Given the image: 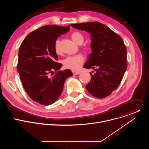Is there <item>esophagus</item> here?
I'll use <instances>...</instances> for the list:
<instances>
[{
  "label": "esophagus",
  "mask_w": 149,
  "mask_h": 149,
  "mask_svg": "<svg viewBox=\"0 0 149 149\" xmlns=\"http://www.w3.org/2000/svg\"><path fill=\"white\" fill-rule=\"evenodd\" d=\"M72 72H73V74H74V75H78V74H79L81 73V72H79V71H72Z\"/></svg>",
  "instance_id": "34e87169"
}]
</instances>
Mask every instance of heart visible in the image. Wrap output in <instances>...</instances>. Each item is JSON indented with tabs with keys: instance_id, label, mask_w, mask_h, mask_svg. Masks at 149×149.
<instances>
[{
	"instance_id": "obj_1",
	"label": "heart",
	"mask_w": 149,
	"mask_h": 149,
	"mask_svg": "<svg viewBox=\"0 0 149 149\" xmlns=\"http://www.w3.org/2000/svg\"><path fill=\"white\" fill-rule=\"evenodd\" d=\"M71 38L77 44L81 45L84 41V36L83 34L78 31H75L72 33ZM59 41L57 40L55 43V51L56 54L60 53V49L59 47ZM84 62V57L81 54H78L73 56H69L63 61V64L65 68L73 71L78 70L82 66Z\"/></svg>"
}]
</instances>
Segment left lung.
Segmentation results:
<instances>
[{
    "mask_svg": "<svg viewBox=\"0 0 149 149\" xmlns=\"http://www.w3.org/2000/svg\"><path fill=\"white\" fill-rule=\"evenodd\" d=\"M72 27L91 33L92 53L83 67L93 68L86 86L94 97L110 95L120 85L127 69V49L122 38L107 26L98 22L74 24Z\"/></svg>",
    "mask_w": 149,
    "mask_h": 149,
    "instance_id": "1",
    "label": "left lung"
}]
</instances>
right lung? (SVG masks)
<instances>
[{"label": "right lung", "instance_id": "1", "mask_svg": "<svg viewBox=\"0 0 149 149\" xmlns=\"http://www.w3.org/2000/svg\"><path fill=\"white\" fill-rule=\"evenodd\" d=\"M70 28V25L42 26L29 33L19 47L17 68L20 81L29 97L40 104L57 101L65 80L73 75L70 70L59 71L62 64L56 62L54 49L58 38Z\"/></svg>", "mask_w": 149, "mask_h": 149}]
</instances>
